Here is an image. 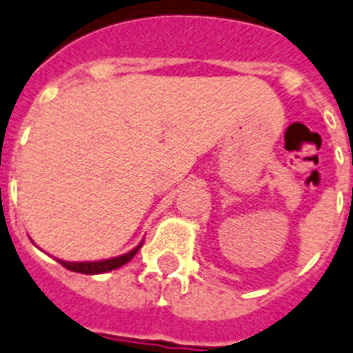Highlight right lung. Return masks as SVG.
Here are the masks:
<instances>
[{"mask_svg":"<svg viewBox=\"0 0 353 353\" xmlns=\"http://www.w3.org/2000/svg\"><path fill=\"white\" fill-rule=\"evenodd\" d=\"M141 248V245H137L134 250H130L128 254H123L119 257H112V259H105V261H85V263H70V261H61L57 259L61 263L67 270H72V272H79V274H105V272H110V270H116L119 266L127 265L128 261L132 257L136 256L137 250Z\"/></svg>","mask_w":353,"mask_h":353,"instance_id":"1","label":"right lung"}]
</instances>
